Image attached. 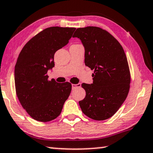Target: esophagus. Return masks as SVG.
Here are the masks:
<instances>
[{
	"label": "esophagus",
	"instance_id": "34e87169",
	"mask_svg": "<svg viewBox=\"0 0 153 153\" xmlns=\"http://www.w3.org/2000/svg\"><path fill=\"white\" fill-rule=\"evenodd\" d=\"M81 86V83L72 84V89H76V87H80Z\"/></svg>",
	"mask_w": 153,
	"mask_h": 153
}]
</instances>
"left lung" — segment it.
I'll return each mask as SVG.
<instances>
[{"instance_id":"obj_1","label":"left lung","mask_w":153,"mask_h":153,"mask_svg":"<svg viewBox=\"0 0 153 153\" xmlns=\"http://www.w3.org/2000/svg\"><path fill=\"white\" fill-rule=\"evenodd\" d=\"M72 37L81 40L85 64L94 70L93 83L81 85L86 92L79 101L82 112L96 121L111 118L129 91L131 76L124 50L112 35L99 27H79Z\"/></svg>"}]
</instances>
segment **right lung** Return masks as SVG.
Segmentation results:
<instances>
[{"mask_svg":"<svg viewBox=\"0 0 153 153\" xmlns=\"http://www.w3.org/2000/svg\"><path fill=\"white\" fill-rule=\"evenodd\" d=\"M75 27L53 26L35 35L25 45L15 66V86L20 104L32 119L48 122L61 113L71 92L69 82L48 80L54 54L68 43Z\"/></svg>","mask_w":153,"mask_h":153,"instance_id":"obj_1","label":"right lung"}]
</instances>
